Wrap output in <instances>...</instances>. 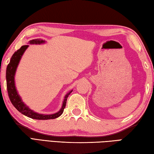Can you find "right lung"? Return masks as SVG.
<instances>
[{
    "mask_svg": "<svg viewBox=\"0 0 154 154\" xmlns=\"http://www.w3.org/2000/svg\"><path fill=\"white\" fill-rule=\"evenodd\" d=\"M29 42L31 44H41L44 43L45 41L43 40H41L40 38H37L35 39V40L30 41ZM28 47L29 45H23V46L21 47L19 49L15 51V53L11 57L10 63H8V65L7 66V72H6V79H7V87L9 99H10L12 104L14 105V107L16 108L19 112L23 113V115L30 117V118L41 120L55 119L57 117H59L63 113L65 107L66 103H67V99L68 96L70 95V93L72 92V91L69 92L67 94L65 95V99L64 101H63V106L61 110H60L59 112H57L55 114H52V115H43V114H38L37 113L34 112V111H32L31 109H30L28 107L26 106L25 104H24L22 100H21L20 96L17 93L16 88H15L14 77L15 75V71H16L17 67L20 61L21 57H22L24 52H25Z\"/></svg>",
    "mask_w": 154,
    "mask_h": 154,
    "instance_id": "obj_1",
    "label": "right lung"
}]
</instances>
